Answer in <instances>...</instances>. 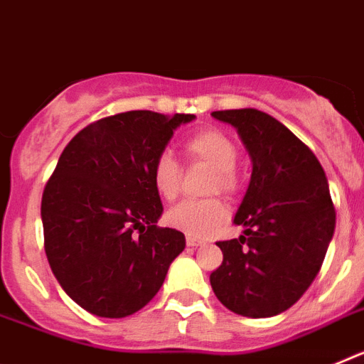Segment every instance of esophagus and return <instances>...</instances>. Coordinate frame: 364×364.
Instances as JSON below:
<instances>
[{"label": "esophagus", "instance_id": "34e87169", "mask_svg": "<svg viewBox=\"0 0 364 364\" xmlns=\"http://www.w3.org/2000/svg\"><path fill=\"white\" fill-rule=\"evenodd\" d=\"M186 242H188V246H191V247H198V246H204L205 244V240H202V239H197V237H186Z\"/></svg>", "mask_w": 364, "mask_h": 364}]
</instances>
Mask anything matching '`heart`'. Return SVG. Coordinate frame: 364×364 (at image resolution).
Returning <instances> with one entry per match:
<instances>
[{
	"label": "heart",
	"instance_id": "heart-1",
	"mask_svg": "<svg viewBox=\"0 0 364 364\" xmlns=\"http://www.w3.org/2000/svg\"><path fill=\"white\" fill-rule=\"evenodd\" d=\"M184 151L191 162H200L213 169L208 191L215 193L218 189L228 195L235 191L237 178L233 169L237 164V147L226 134L215 129L193 133L186 138ZM151 178L156 193L166 200H173L178 195L182 169L169 151H162L154 159ZM226 205L218 198H205L178 202L167 213V222L189 237H208L226 220Z\"/></svg>",
	"mask_w": 364,
	"mask_h": 364
}]
</instances>
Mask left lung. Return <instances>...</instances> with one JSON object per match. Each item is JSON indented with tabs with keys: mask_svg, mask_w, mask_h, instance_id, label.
Instances as JSON below:
<instances>
[{
	"mask_svg": "<svg viewBox=\"0 0 364 364\" xmlns=\"http://www.w3.org/2000/svg\"><path fill=\"white\" fill-rule=\"evenodd\" d=\"M211 114L233 125L253 164L233 220L244 233L217 242L224 259L211 288L233 314L273 317L294 306L323 266L336 230L326 175L310 147L266 112Z\"/></svg>",
	"mask_w": 364,
	"mask_h": 364,
	"instance_id": "1",
	"label": "left lung"
}]
</instances>
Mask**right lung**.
I'll list each match as a JSON object with an SVG mask.
<instances>
[{"label":"right lung","instance_id":"1","mask_svg":"<svg viewBox=\"0 0 364 364\" xmlns=\"http://www.w3.org/2000/svg\"><path fill=\"white\" fill-rule=\"evenodd\" d=\"M195 114L127 111L89 124L67 144L41 197L45 253L65 294L89 314L120 319L156 295L186 247L159 228L151 178L173 131Z\"/></svg>","mask_w":364,"mask_h":364}]
</instances>
